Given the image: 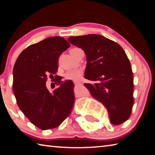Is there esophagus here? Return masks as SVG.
Returning a JSON list of instances; mask_svg holds the SVG:
<instances>
[{
	"instance_id": "1",
	"label": "esophagus",
	"mask_w": 155,
	"mask_h": 155,
	"mask_svg": "<svg viewBox=\"0 0 155 155\" xmlns=\"http://www.w3.org/2000/svg\"><path fill=\"white\" fill-rule=\"evenodd\" d=\"M74 83L75 85H81V83L80 81H74Z\"/></svg>"
}]
</instances>
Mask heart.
Here are the masks:
<instances>
[{
    "label": "heart",
    "instance_id": "obj_1",
    "mask_svg": "<svg viewBox=\"0 0 155 155\" xmlns=\"http://www.w3.org/2000/svg\"><path fill=\"white\" fill-rule=\"evenodd\" d=\"M81 51V48H72L70 51V54L72 56L75 57L77 55L78 52ZM83 75V71L81 70H72V71H68L65 73V77L67 80H71L74 81H79Z\"/></svg>",
    "mask_w": 155,
    "mask_h": 155
}]
</instances>
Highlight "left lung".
Wrapping results in <instances>:
<instances>
[{
	"mask_svg": "<svg viewBox=\"0 0 155 155\" xmlns=\"http://www.w3.org/2000/svg\"><path fill=\"white\" fill-rule=\"evenodd\" d=\"M68 40L85 52L84 77L94 83L84 85L106 107L111 124L127 121L134 104V85L130 63L124 50L115 41L95 34L71 36Z\"/></svg>",
	"mask_w": 155,
	"mask_h": 155,
	"instance_id": "obj_1",
	"label": "left lung"
}]
</instances>
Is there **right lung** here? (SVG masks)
<instances>
[{
  "label": "right lung",
  "instance_id": "add662e5",
  "mask_svg": "<svg viewBox=\"0 0 155 155\" xmlns=\"http://www.w3.org/2000/svg\"><path fill=\"white\" fill-rule=\"evenodd\" d=\"M70 44L61 37H50L23 51L13 69V91L20 109L41 130L57 127L70 115L74 103V83L55 76L53 91L47 75L55 74L59 56Z\"/></svg>",
  "mask_w": 155,
  "mask_h": 155
}]
</instances>
